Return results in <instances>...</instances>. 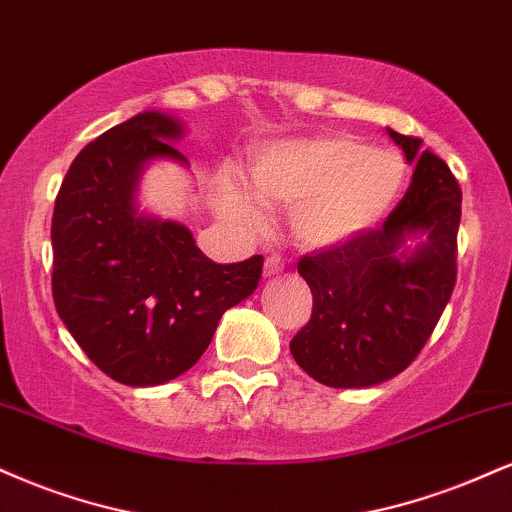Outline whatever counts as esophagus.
<instances>
[{
  "label": "esophagus",
  "mask_w": 512,
  "mask_h": 512,
  "mask_svg": "<svg viewBox=\"0 0 512 512\" xmlns=\"http://www.w3.org/2000/svg\"><path fill=\"white\" fill-rule=\"evenodd\" d=\"M283 269H286V262H283L279 255H269L267 260H264V276H276L281 274Z\"/></svg>",
  "instance_id": "esophagus-1"
}]
</instances>
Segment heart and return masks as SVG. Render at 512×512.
Wrapping results in <instances>:
<instances>
[{
    "instance_id": "obj_1",
    "label": "heart",
    "mask_w": 512,
    "mask_h": 512,
    "mask_svg": "<svg viewBox=\"0 0 512 512\" xmlns=\"http://www.w3.org/2000/svg\"><path fill=\"white\" fill-rule=\"evenodd\" d=\"M403 157L369 150L348 135L267 147L250 169V188L267 205H295L293 229L303 243L326 248L367 231L389 212L405 183ZM221 209L248 226L262 224L260 202L226 181Z\"/></svg>"
}]
</instances>
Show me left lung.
Instances as JSON below:
<instances>
[{"mask_svg":"<svg viewBox=\"0 0 512 512\" xmlns=\"http://www.w3.org/2000/svg\"><path fill=\"white\" fill-rule=\"evenodd\" d=\"M415 162L403 200L379 229L312 252L298 272L312 291V317L291 341L300 367L331 389H365L412 365L434 334L458 276V178L422 140L389 131ZM428 233L412 256L405 237Z\"/></svg>","mask_w":512,"mask_h":512,"instance_id":"obj_1","label":"left lung"}]
</instances>
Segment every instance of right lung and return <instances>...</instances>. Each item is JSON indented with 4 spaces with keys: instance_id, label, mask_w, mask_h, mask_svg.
<instances>
[{
    "instance_id": "obj_1",
    "label": "right lung",
    "mask_w": 512,
    "mask_h": 512,
    "mask_svg": "<svg viewBox=\"0 0 512 512\" xmlns=\"http://www.w3.org/2000/svg\"><path fill=\"white\" fill-rule=\"evenodd\" d=\"M181 123L145 112L80 150L52 217V295L61 322L107 377L157 386L200 360L221 315L255 291L262 255L217 264L176 221L140 217L147 159L186 162Z\"/></svg>"
}]
</instances>
